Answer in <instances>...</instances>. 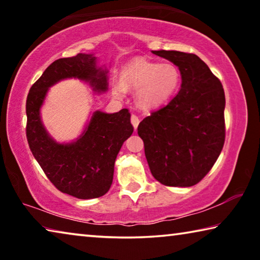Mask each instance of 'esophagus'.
<instances>
[{
  "instance_id": "esophagus-1",
  "label": "esophagus",
  "mask_w": 260,
  "mask_h": 260,
  "mask_svg": "<svg viewBox=\"0 0 260 260\" xmlns=\"http://www.w3.org/2000/svg\"><path fill=\"white\" fill-rule=\"evenodd\" d=\"M131 122H132V125L134 126V128H138V126L140 124V118L138 116H135V114H132Z\"/></svg>"
}]
</instances>
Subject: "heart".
Returning a JSON list of instances; mask_svg holds the SVG:
<instances>
[{
	"label": "heart",
	"instance_id": "1",
	"mask_svg": "<svg viewBox=\"0 0 260 260\" xmlns=\"http://www.w3.org/2000/svg\"><path fill=\"white\" fill-rule=\"evenodd\" d=\"M180 71L174 64H158L144 58H135L122 72L121 83L113 87L118 98L124 96L126 89L137 90L136 99L143 108H156L166 102L177 90Z\"/></svg>",
	"mask_w": 260,
	"mask_h": 260
}]
</instances>
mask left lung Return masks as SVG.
I'll return each mask as SVG.
<instances>
[{
    "label": "left lung",
    "instance_id": "left-lung-1",
    "mask_svg": "<svg viewBox=\"0 0 260 260\" xmlns=\"http://www.w3.org/2000/svg\"><path fill=\"white\" fill-rule=\"evenodd\" d=\"M153 54L181 73V88L165 107L138 127L151 174L171 187L199 183L217 161L225 143V91L199 56L175 50Z\"/></svg>",
    "mask_w": 260,
    "mask_h": 260
}]
</instances>
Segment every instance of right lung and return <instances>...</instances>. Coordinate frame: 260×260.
<instances>
[{
    "instance_id": "1",
    "label": "right lung",
    "mask_w": 260,
    "mask_h": 260,
    "mask_svg": "<svg viewBox=\"0 0 260 260\" xmlns=\"http://www.w3.org/2000/svg\"><path fill=\"white\" fill-rule=\"evenodd\" d=\"M107 73V70L96 68L93 55L59 58L33 83L26 100V136L34 158L59 191L80 200L98 199L109 191L118 152L134 131L131 113L128 109L116 113L96 111L80 138L63 144L47 133L40 108L49 87L63 79L78 78L89 81L94 90L105 91Z\"/></svg>"
}]
</instances>
